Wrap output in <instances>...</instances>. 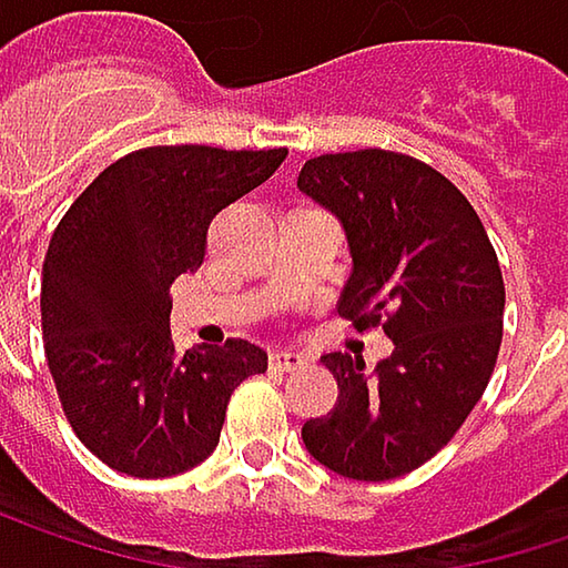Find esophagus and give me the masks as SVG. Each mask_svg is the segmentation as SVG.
I'll use <instances>...</instances> for the list:
<instances>
[{"mask_svg": "<svg viewBox=\"0 0 568 568\" xmlns=\"http://www.w3.org/2000/svg\"><path fill=\"white\" fill-rule=\"evenodd\" d=\"M308 361L302 357V354H295V351H273L270 354V367L273 371H280V374H292V371H302Z\"/></svg>", "mask_w": 568, "mask_h": 568, "instance_id": "obj_1", "label": "esophagus"}]
</instances>
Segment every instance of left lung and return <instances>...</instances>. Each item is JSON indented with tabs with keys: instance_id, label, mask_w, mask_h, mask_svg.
<instances>
[{
	"instance_id": "left-lung-1",
	"label": "left lung",
	"mask_w": 568,
	"mask_h": 568,
	"mask_svg": "<svg viewBox=\"0 0 568 568\" xmlns=\"http://www.w3.org/2000/svg\"><path fill=\"white\" fill-rule=\"evenodd\" d=\"M298 191L328 207L351 246L337 315L384 325L393 354L364 371L325 354L337 403L308 419L315 462L354 481L416 471L462 429L488 387L504 335L497 253L468 197L433 165L387 149L308 159Z\"/></svg>"
}]
</instances>
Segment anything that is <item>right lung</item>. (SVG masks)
<instances>
[{
	"label": "right lung",
	"instance_id": "obj_1",
	"mask_svg": "<svg viewBox=\"0 0 568 568\" xmlns=\"http://www.w3.org/2000/svg\"><path fill=\"white\" fill-rule=\"evenodd\" d=\"M285 149L152 145L116 159L68 207L44 253L41 332L64 416L110 468L172 478L221 442L231 393L266 351H175L169 288L204 263L207 227Z\"/></svg>",
	"mask_w": 568,
	"mask_h": 568
}]
</instances>
